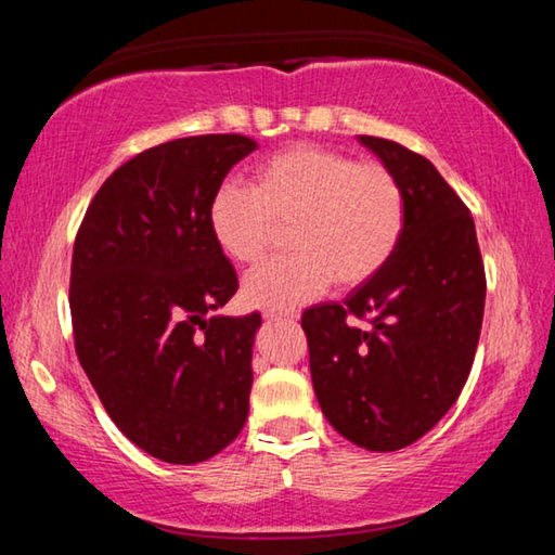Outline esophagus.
I'll list each match as a JSON object with an SVG mask.
<instances>
[{"mask_svg": "<svg viewBox=\"0 0 555 555\" xmlns=\"http://www.w3.org/2000/svg\"><path fill=\"white\" fill-rule=\"evenodd\" d=\"M267 321H298V313L296 311H274V308H269L264 311Z\"/></svg>", "mask_w": 555, "mask_h": 555, "instance_id": "obj_1", "label": "esophagus"}]
</instances>
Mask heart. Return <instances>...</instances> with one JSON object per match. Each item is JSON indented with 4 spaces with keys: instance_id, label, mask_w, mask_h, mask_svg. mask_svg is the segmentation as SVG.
<instances>
[{
    "instance_id": "obj_1",
    "label": "heart",
    "mask_w": 555,
    "mask_h": 555,
    "mask_svg": "<svg viewBox=\"0 0 555 555\" xmlns=\"http://www.w3.org/2000/svg\"><path fill=\"white\" fill-rule=\"evenodd\" d=\"M212 240L232 261L257 267L288 228L294 255L271 261L244 281L259 308H294L318 298L337 279H372L399 247L406 205L387 166L315 144L279 152L255 171V185L228 183L210 201Z\"/></svg>"
}]
</instances>
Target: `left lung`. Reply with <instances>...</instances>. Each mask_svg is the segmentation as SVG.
Segmentation results:
<instances>
[{"mask_svg":"<svg viewBox=\"0 0 555 555\" xmlns=\"http://www.w3.org/2000/svg\"><path fill=\"white\" fill-rule=\"evenodd\" d=\"M357 139L397 176L406 222L382 271L343 304L308 308L300 325L325 418L350 443L391 453L426 436L463 391L487 281L473 215L436 166L389 139Z\"/></svg>","mask_w":555,"mask_h":555,"instance_id":"obj_1","label":"left lung"}]
</instances>
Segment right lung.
Here are the masks:
<instances>
[{
  "mask_svg": "<svg viewBox=\"0 0 555 555\" xmlns=\"http://www.w3.org/2000/svg\"><path fill=\"white\" fill-rule=\"evenodd\" d=\"M255 149L242 134L146 149L102 183L75 237V352L115 426L164 463L218 455L247 421L261 315L208 318L237 291L208 212Z\"/></svg>",
  "mask_w": 555,
  "mask_h": 555,
  "instance_id": "1",
  "label": "right lung"
}]
</instances>
